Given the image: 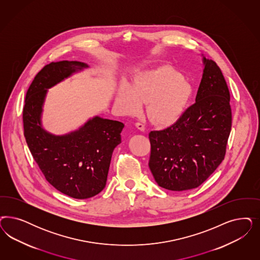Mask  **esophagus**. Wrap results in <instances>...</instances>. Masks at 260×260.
<instances>
[{"instance_id":"34e87169","label":"esophagus","mask_w":260,"mask_h":260,"mask_svg":"<svg viewBox=\"0 0 260 260\" xmlns=\"http://www.w3.org/2000/svg\"><path fill=\"white\" fill-rule=\"evenodd\" d=\"M136 127L139 129V130H141V131H144L145 130V126L143 125L142 122H136Z\"/></svg>"}]
</instances>
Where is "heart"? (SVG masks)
<instances>
[{"instance_id":"obj_1","label":"heart","mask_w":260,"mask_h":260,"mask_svg":"<svg viewBox=\"0 0 260 260\" xmlns=\"http://www.w3.org/2000/svg\"><path fill=\"white\" fill-rule=\"evenodd\" d=\"M192 94V87L173 68H158L141 73L129 87L122 85L116 95V105L121 112L135 114L141 102L147 103V114L159 124H170L184 113Z\"/></svg>"}]
</instances>
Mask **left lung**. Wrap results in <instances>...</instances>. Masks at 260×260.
<instances>
[{
	"mask_svg": "<svg viewBox=\"0 0 260 260\" xmlns=\"http://www.w3.org/2000/svg\"><path fill=\"white\" fill-rule=\"evenodd\" d=\"M203 61L196 102L173 125L149 133V168L157 184L168 190L198 187L226 155L232 129L230 91L217 64Z\"/></svg>",
	"mask_w": 260,
	"mask_h": 260,
	"instance_id": "8db88e82",
	"label": "left lung"
}]
</instances>
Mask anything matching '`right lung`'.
<instances>
[{
	"mask_svg": "<svg viewBox=\"0 0 260 260\" xmlns=\"http://www.w3.org/2000/svg\"><path fill=\"white\" fill-rule=\"evenodd\" d=\"M88 65L59 61L46 65L35 76L25 94L24 135L34 160L46 180L60 192L87 199L105 187L113 151L121 143L124 124L94 117L81 128L64 136L43 129V103L47 89Z\"/></svg>",
	"mask_w": 260,
	"mask_h": 260,
	"instance_id": "right-lung-1",
	"label": "right lung"
}]
</instances>
